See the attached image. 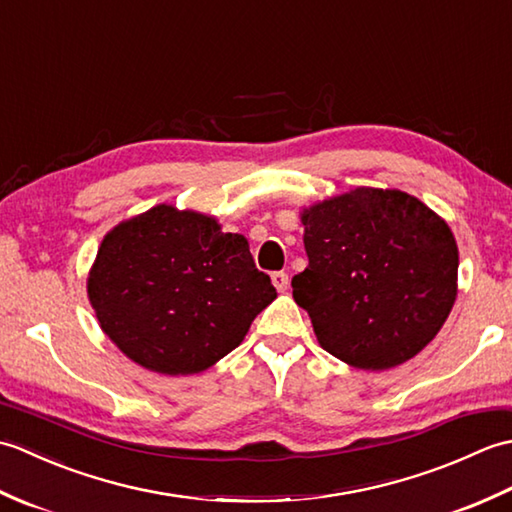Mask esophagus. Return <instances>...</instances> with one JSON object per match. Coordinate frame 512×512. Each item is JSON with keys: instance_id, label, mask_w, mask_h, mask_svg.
<instances>
[{"instance_id": "34e87169", "label": "esophagus", "mask_w": 512, "mask_h": 512, "mask_svg": "<svg viewBox=\"0 0 512 512\" xmlns=\"http://www.w3.org/2000/svg\"><path fill=\"white\" fill-rule=\"evenodd\" d=\"M270 279H273V286L279 292H284L288 288V275L286 273H273V275H270Z\"/></svg>"}]
</instances>
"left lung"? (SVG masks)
<instances>
[{
	"label": "left lung",
	"instance_id": "obj_1",
	"mask_svg": "<svg viewBox=\"0 0 512 512\" xmlns=\"http://www.w3.org/2000/svg\"><path fill=\"white\" fill-rule=\"evenodd\" d=\"M308 268L292 297L321 347L358 369L396 367L424 350L458 295L449 224L413 195L358 187L303 209Z\"/></svg>",
	"mask_w": 512,
	"mask_h": 512
}]
</instances>
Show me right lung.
Instances as JSON below:
<instances>
[{"mask_svg":"<svg viewBox=\"0 0 512 512\" xmlns=\"http://www.w3.org/2000/svg\"><path fill=\"white\" fill-rule=\"evenodd\" d=\"M88 297L127 358L187 376L233 352L277 290L244 235L222 233L211 215L158 204L105 235Z\"/></svg>","mask_w":512,"mask_h":512,"instance_id":"add662e5","label":"right lung"}]
</instances>
